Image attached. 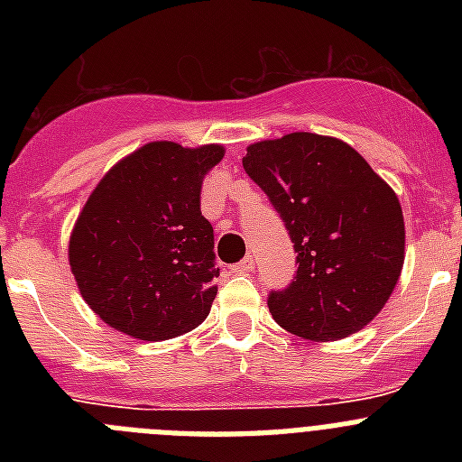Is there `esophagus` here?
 <instances>
[{
  "mask_svg": "<svg viewBox=\"0 0 462 462\" xmlns=\"http://www.w3.org/2000/svg\"><path fill=\"white\" fill-rule=\"evenodd\" d=\"M252 268H254V259H252V256H245L243 261H238V263L231 266V273H236V275H247V273H252Z\"/></svg>",
  "mask_w": 462,
  "mask_h": 462,
  "instance_id": "obj_1",
  "label": "esophagus"
}]
</instances>
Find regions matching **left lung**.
Listing matches in <instances>:
<instances>
[{
  "label": "left lung",
  "instance_id": "obj_1",
  "mask_svg": "<svg viewBox=\"0 0 462 462\" xmlns=\"http://www.w3.org/2000/svg\"><path fill=\"white\" fill-rule=\"evenodd\" d=\"M284 222L298 271L268 293L273 319L305 340H337L386 305L405 261L398 196L352 145L296 132L243 157Z\"/></svg>",
  "mask_w": 462,
  "mask_h": 462
}]
</instances>
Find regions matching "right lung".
Returning <instances> with one entry per match:
<instances>
[{"instance_id": "right-lung-1", "label": "right lung", "mask_w": 462, "mask_h": 462, "mask_svg": "<svg viewBox=\"0 0 462 462\" xmlns=\"http://www.w3.org/2000/svg\"><path fill=\"white\" fill-rule=\"evenodd\" d=\"M222 157L219 145L148 143L89 194L69 240V263L106 324L157 342L206 319L219 268L201 185Z\"/></svg>"}]
</instances>
